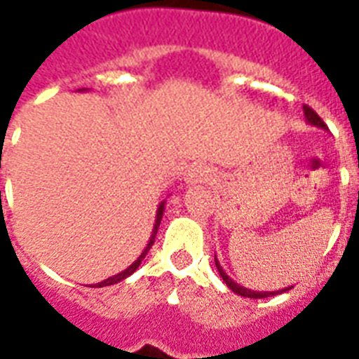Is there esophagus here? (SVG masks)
I'll use <instances>...</instances> for the list:
<instances>
[{"mask_svg": "<svg viewBox=\"0 0 359 359\" xmlns=\"http://www.w3.org/2000/svg\"><path fill=\"white\" fill-rule=\"evenodd\" d=\"M214 179V171L203 163H197L191 169H188L184 180L188 186H196V184H208L210 180Z\"/></svg>", "mask_w": 359, "mask_h": 359, "instance_id": "esophagus-1", "label": "esophagus"}]
</instances>
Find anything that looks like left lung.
<instances>
[{
    "mask_svg": "<svg viewBox=\"0 0 359 359\" xmlns=\"http://www.w3.org/2000/svg\"><path fill=\"white\" fill-rule=\"evenodd\" d=\"M304 115H306V121L307 124H311V126H317V128H323V130H328V126L324 124V121L318 117L315 111H313L309 106H304ZM214 262H216V268H218L219 276H222V279H224V283L229 287L235 294H240L244 296V298H268V296H276V294H281V292H287V290L292 289V285L290 287H285V289H279V290H251V289H245V287H242L240 283H236L235 279H231L227 273H225V270L222 268V264H219V261L216 259V255H214Z\"/></svg>",
    "mask_w": 359,
    "mask_h": 359,
    "instance_id": "8db88e82",
    "label": "left lung"
}]
</instances>
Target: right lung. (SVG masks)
<instances>
[{"label":"right lung","mask_w":359,"mask_h":359,"mask_svg":"<svg viewBox=\"0 0 359 359\" xmlns=\"http://www.w3.org/2000/svg\"><path fill=\"white\" fill-rule=\"evenodd\" d=\"M78 91H89V89H78ZM163 210H165V201H162L160 205H158V210H156V219H154V227H152V235L151 238H149V244L145 245V250L141 251V255L135 259L132 264H130L128 268H124L123 272L119 273H115V276H111V278L108 279H104V281H100V283H95L91 285V287H108V285H115V283H119V281H123V279H126L128 276H132V273L140 268L141 261L145 259V255L149 253V250L152 248V244H154V238H156V233H158V227H160V222H162V216H163Z\"/></svg>","instance_id":"right-lung-1"}]
</instances>
